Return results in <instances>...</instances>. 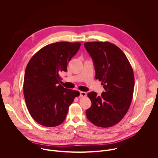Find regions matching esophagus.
<instances>
[{
	"label": "esophagus",
	"mask_w": 158,
	"mask_h": 158,
	"mask_svg": "<svg viewBox=\"0 0 158 158\" xmlns=\"http://www.w3.org/2000/svg\"><path fill=\"white\" fill-rule=\"evenodd\" d=\"M86 93L85 92H83V91H81L80 92V96L81 97H85L86 96Z\"/></svg>",
	"instance_id": "obj_1"
}]
</instances>
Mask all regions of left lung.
<instances>
[{
  "mask_svg": "<svg viewBox=\"0 0 158 158\" xmlns=\"http://www.w3.org/2000/svg\"><path fill=\"white\" fill-rule=\"evenodd\" d=\"M84 46L94 62L96 79L104 89L101 96L87 94L92 102L86 110L89 121L102 127L118 124L127 112L132 99L134 76L124 52L109 42H85Z\"/></svg>",
  "mask_w": 158,
  "mask_h": 158,
  "instance_id": "1",
  "label": "left lung"
}]
</instances>
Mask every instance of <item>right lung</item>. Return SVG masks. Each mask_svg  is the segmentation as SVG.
<instances>
[{
	"label": "right lung",
	"mask_w": 158,
	"mask_h": 158,
	"mask_svg": "<svg viewBox=\"0 0 158 158\" xmlns=\"http://www.w3.org/2000/svg\"><path fill=\"white\" fill-rule=\"evenodd\" d=\"M81 47L80 42H59L44 47L29 60L25 71L24 95L32 118L46 127H54L65 119L77 91L59 84L61 72Z\"/></svg>",
	"instance_id": "1"
}]
</instances>
